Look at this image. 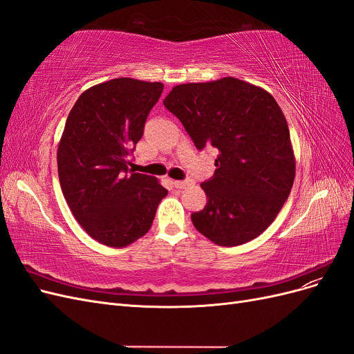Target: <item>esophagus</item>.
Segmentation results:
<instances>
[{"label": "esophagus", "instance_id": "obj_1", "mask_svg": "<svg viewBox=\"0 0 354 354\" xmlns=\"http://www.w3.org/2000/svg\"><path fill=\"white\" fill-rule=\"evenodd\" d=\"M190 185H192V180H176L174 181V186L177 189H185V187H187Z\"/></svg>", "mask_w": 354, "mask_h": 354}]
</instances>
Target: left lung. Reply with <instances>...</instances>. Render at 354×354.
Instances as JSON below:
<instances>
[{"mask_svg":"<svg viewBox=\"0 0 354 354\" xmlns=\"http://www.w3.org/2000/svg\"><path fill=\"white\" fill-rule=\"evenodd\" d=\"M196 149H218L203 181L207 205L192 214L199 233L220 246L250 242L270 226L289 196L295 158L279 104L238 78L176 85L164 100Z\"/></svg>","mask_w":354,"mask_h":354,"instance_id":"1","label":"left lung"}]
</instances>
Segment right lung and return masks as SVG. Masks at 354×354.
<instances>
[{"instance_id":"add662e5","label":"right lung","mask_w":354,"mask_h":354,"mask_svg":"<svg viewBox=\"0 0 354 354\" xmlns=\"http://www.w3.org/2000/svg\"><path fill=\"white\" fill-rule=\"evenodd\" d=\"M164 84L116 78L85 90L73 104L57 147L63 196L93 239L124 248L151 229L168 190L128 168L146 118Z\"/></svg>"}]
</instances>
